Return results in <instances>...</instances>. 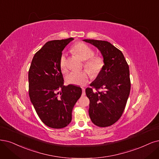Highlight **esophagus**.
Segmentation results:
<instances>
[{"label":"esophagus","instance_id":"esophagus-1","mask_svg":"<svg viewBox=\"0 0 159 159\" xmlns=\"http://www.w3.org/2000/svg\"><path fill=\"white\" fill-rule=\"evenodd\" d=\"M82 90H83V95H85V89H84V88H83V89H82Z\"/></svg>","mask_w":159,"mask_h":159}]
</instances>
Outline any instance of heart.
Instances as JSON below:
<instances>
[{
    "label": "heart",
    "instance_id": "heart-1",
    "mask_svg": "<svg viewBox=\"0 0 159 159\" xmlns=\"http://www.w3.org/2000/svg\"><path fill=\"white\" fill-rule=\"evenodd\" d=\"M71 51L79 56L82 60L84 61V67L86 69L82 71H71L66 76L67 83L76 86L85 85L91 77H96L102 71L105 66L104 59L100 56H95V51L86 44L79 42L75 44ZM60 67L62 73L67 71V57L62 54L60 60Z\"/></svg>",
    "mask_w": 159,
    "mask_h": 159
}]
</instances>
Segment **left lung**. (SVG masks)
<instances>
[{
  "label": "left lung",
  "mask_w": 159,
  "mask_h": 159,
  "mask_svg": "<svg viewBox=\"0 0 159 159\" xmlns=\"http://www.w3.org/2000/svg\"><path fill=\"white\" fill-rule=\"evenodd\" d=\"M96 46L103 55L105 66L102 73L87 88L90 99L89 115L99 127L113 125L124 112L130 92V70L122 52L107 41L85 39ZM100 89L102 91H99Z\"/></svg>",
  "instance_id": "1"
}]
</instances>
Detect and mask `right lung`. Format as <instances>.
<instances>
[{
  "mask_svg": "<svg viewBox=\"0 0 159 159\" xmlns=\"http://www.w3.org/2000/svg\"><path fill=\"white\" fill-rule=\"evenodd\" d=\"M73 38L47 42L34 54L29 70V95L40 119L52 128H63L72 119V111L82 89L63 85L60 67L62 50Z\"/></svg>",
  "mask_w": 159,
  "mask_h": 159,
  "instance_id": "add662e5",
  "label": "right lung"
}]
</instances>
